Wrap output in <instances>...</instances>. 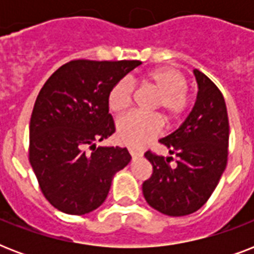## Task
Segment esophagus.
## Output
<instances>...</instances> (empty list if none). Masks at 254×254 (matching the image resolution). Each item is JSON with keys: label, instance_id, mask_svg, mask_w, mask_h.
<instances>
[{"label": "esophagus", "instance_id": "34e87169", "mask_svg": "<svg viewBox=\"0 0 254 254\" xmlns=\"http://www.w3.org/2000/svg\"><path fill=\"white\" fill-rule=\"evenodd\" d=\"M129 153H130V155L134 158V157H138V155H141V151L137 150V149H133V147H129Z\"/></svg>", "mask_w": 254, "mask_h": 254}]
</instances>
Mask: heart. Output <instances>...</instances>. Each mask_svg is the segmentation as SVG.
I'll return each mask as SVG.
<instances>
[{
  "label": "heart",
  "instance_id": "1",
  "mask_svg": "<svg viewBox=\"0 0 254 254\" xmlns=\"http://www.w3.org/2000/svg\"><path fill=\"white\" fill-rule=\"evenodd\" d=\"M142 84L158 93L154 109H161L169 121L181 119L189 111L192 95L187 88V79L181 71L171 67L151 69L142 79ZM134 85L127 79L117 81L108 93V107L113 113L127 112L133 101ZM162 131V120L157 115L130 113L119 120L117 138L131 147L143 146Z\"/></svg>",
  "mask_w": 254,
  "mask_h": 254
}]
</instances>
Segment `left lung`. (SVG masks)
I'll list each match as a JSON object with an SVG mask.
<instances>
[{
  "instance_id": "left-lung-1",
  "label": "left lung",
  "mask_w": 254,
  "mask_h": 254,
  "mask_svg": "<svg viewBox=\"0 0 254 254\" xmlns=\"http://www.w3.org/2000/svg\"><path fill=\"white\" fill-rule=\"evenodd\" d=\"M193 73L199 92L192 111L179 129L159 139L173 157L151 150L145 153L153 173L142 183L143 196L149 205L169 216H186L203 207L228 161L229 121L224 96L199 69Z\"/></svg>"
}]
</instances>
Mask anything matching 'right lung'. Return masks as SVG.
Listing matches in <instances>:
<instances>
[{"label":"right lung","mask_w":254,"mask_h":254,"mask_svg":"<svg viewBox=\"0 0 254 254\" xmlns=\"http://www.w3.org/2000/svg\"><path fill=\"white\" fill-rule=\"evenodd\" d=\"M139 61L65 63L47 79L30 120L29 161L45 197L68 215L103 204L112 179L130 162L127 147H96L115 133L111 88Z\"/></svg>","instance_id":"right-lung-1"}]
</instances>
